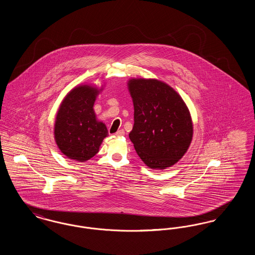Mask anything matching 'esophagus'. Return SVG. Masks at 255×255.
Listing matches in <instances>:
<instances>
[{
    "instance_id": "obj_1",
    "label": "esophagus",
    "mask_w": 255,
    "mask_h": 255,
    "mask_svg": "<svg viewBox=\"0 0 255 255\" xmlns=\"http://www.w3.org/2000/svg\"><path fill=\"white\" fill-rule=\"evenodd\" d=\"M124 134H125L124 130H120V131H118V132L116 133V135H117V136H122V135H124Z\"/></svg>"
}]
</instances>
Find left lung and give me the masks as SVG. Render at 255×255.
<instances>
[{
  "label": "left lung",
  "instance_id": "8db88e82",
  "mask_svg": "<svg viewBox=\"0 0 255 255\" xmlns=\"http://www.w3.org/2000/svg\"><path fill=\"white\" fill-rule=\"evenodd\" d=\"M133 126L129 137L146 165L165 169L187 151L193 136L190 113L180 95L157 79H131Z\"/></svg>",
  "mask_w": 255,
  "mask_h": 255
}]
</instances>
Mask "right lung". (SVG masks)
Wrapping results in <instances>:
<instances>
[{
	"label": "right lung",
	"mask_w": 255,
	"mask_h": 255,
	"mask_svg": "<svg viewBox=\"0 0 255 255\" xmlns=\"http://www.w3.org/2000/svg\"><path fill=\"white\" fill-rule=\"evenodd\" d=\"M99 91L90 85L73 89L61 103L54 124V138L69 158L86 161L99 150L108 135L106 125L97 122L94 104Z\"/></svg>",
	"instance_id": "1"
}]
</instances>
